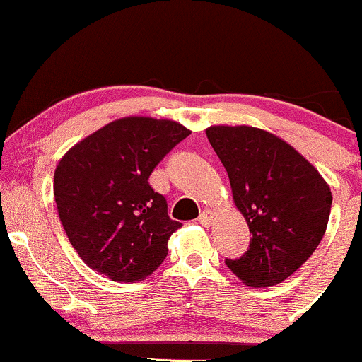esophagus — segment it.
Here are the masks:
<instances>
[{
  "label": "esophagus",
  "instance_id": "34e87169",
  "mask_svg": "<svg viewBox=\"0 0 362 362\" xmlns=\"http://www.w3.org/2000/svg\"><path fill=\"white\" fill-rule=\"evenodd\" d=\"M212 221H214L212 210L203 209L200 212V217H198V222H200V224H203V226H209V224H212Z\"/></svg>",
  "mask_w": 362,
  "mask_h": 362
}]
</instances>
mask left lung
I'll return each mask as SVG.
<instances>
[{
    "mask_svg": "<svg viewBox=\"0 0 362 362\" xmlns=\"http://www.w3.org/2000/svg\"><path fill=\"white\" fill-rule=\"evenodd\" d=\"M206 136L251 234L246 253L227 258L226 265L246 286L280 284L322 241L332 210L330 188L301 153L269 132L210 127Z\"/></svg>",
    "mask_w": 362,
    "mask_h": 362,
    "instance_id": "8db88e82",
    "label": "left lung"
}]
</instances>
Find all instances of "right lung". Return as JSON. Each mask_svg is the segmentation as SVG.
Masks as SVG:
<instances>
[{
    "label": "right lung",
    "instance_id": "add662e5",
    "mask_svg": "<svg viewBox=\"0 0 362 362\" xmlns=\"http://www.w3.org/2000/svg\"><path fill=\"white\" fill-rule=\"evenodd\" d=\"M169 119L112 121L64 153L54 173L59 221L80 258L116 282L148 277L181 227L148 177L189 135Z\"/></svg>",
    "mask_w": 362,
    "mask_h": 362
}]
</instances>
